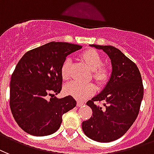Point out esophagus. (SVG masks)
Returning <instances> with one entry per match:
<instances>
[{"label":"esophagus","instance_id":"34e87169","mask_svg":"<svg viewBox=\"0 0 154 154\" xmlns=\"http://www.w3.org/2000/svg\"><path fill=\"white\" fill-rule=\"evenodd\" d=\"M85 104L84 102H81V101H77V106H82Z\"/></svg>","mask_w":154,"mask_h":154}]
</instances>
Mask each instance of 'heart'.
<instances>
[{
	"instance_id": "heart-1",
	"label": "heart",
	"mask_w": 154,
	"mask_h": 154,
	"mask_svg": "<svg viewBox=\"0 0 154 154\" xmlns=\"http://www.w3.org/2000/svg\"><path fill=\"white\" fill-rule=\"evenodd\" d=\"M81 58L92 69L93 77L97 83L102 84L107 80L109 76V70L106 66L102 65L103 59L97 51L93 49H88L81 54ZM70 65H71L70 57H66L60 68V74L64 79L69 78ZM64 90L66 94L71 95L77 99L82 100V99H85L92 94H94L95 87L92 83H82V82L73 80L65 85Z\"/></svg>"
}]
</instances>
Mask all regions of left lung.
<instances>
[{
	"label": "left lung",
	"mask_w": 154,
	"mask_h": 154,
	"mask_svg": "<svg viewBox=\"0 0 154 154\" xmlns=\"http://www.w3.org/2000/svg\"><path fill=\"white\" fill-rule=\"evenodd\" d=\"M111 59L112 71L100 94L87 105L93 116L82 123L83 131L91 140L108 143L123 136L136 120L143 97L141 75L135 64L112 46L91 45ZM103 101L102 106L97 105Z\"/></svg>",
	"instance_id": "obj_1"
}]
</instances>
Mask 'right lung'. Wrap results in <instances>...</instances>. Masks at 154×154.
I'll list each match as a JSON object with an SVG mask.
<instances>
[{
  "instance_id": "1",
  "label": "right lung",
  "mask_w": 154,
  "mask_h": 154,
  "mask_svg": "<svg viewBox=\"0 0 154 154\" xmlns=\"http://www.w3.org/2000/svg\"><path fill=\"white\" fill-rule=\"evenodd\" d=\"M82 46L51 42L23 55L11 75L10 106L23 131L35 136L55 133L62 116L76 106L72 96L57 98L62 88L60 68L66 57Z\"/></svg>"
}]
</instances>
